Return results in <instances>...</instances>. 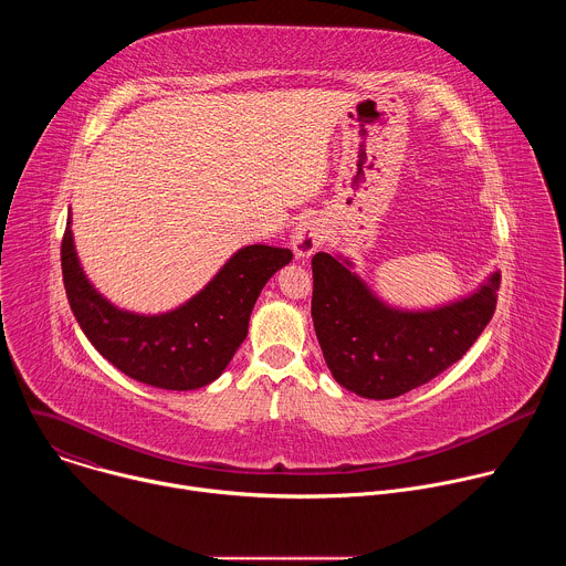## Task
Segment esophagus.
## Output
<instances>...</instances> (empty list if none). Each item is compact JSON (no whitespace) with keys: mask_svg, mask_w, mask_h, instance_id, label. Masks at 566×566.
Here are the masks:
<instances>
[{"mask_svg":"<svg viewBox=\"0 0 566 566\" xmlns=\"http://www.w3.org/2000/svg\"><path fill=\"white\" fill-rule=\"evenodd\" d=\"M322 239H325V228H322L319 219H302L295 226V232L291 237V247L293 253L297 258H311L315 253V249L322 244Z\"/></svg>","mask_w":566,"mask_h":566,"instance_id":"1","label":"esophagus"}]
</instances>
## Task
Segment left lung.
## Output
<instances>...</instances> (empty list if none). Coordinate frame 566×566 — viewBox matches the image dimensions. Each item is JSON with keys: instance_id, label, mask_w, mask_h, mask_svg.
I'll list each match as a JSON object with an SVG mask.
<instances>
[{"instance_id": "obj_1", "label": "left lung", "mask_w": 566, "mask_h": 566, "mask_svg": "<svg viewBox=\"0 0 566 566\" xmlns=\"http://www.w3.org/2000/svg\"><path fill=\"white\" fill-rule=\"evenodd\" d=\"M311 317L334 378L365 398H396L454 365L486 329L502 275L476 293L434 308L398 311L382 304L329 253H315Z\"/></svg>"}]
</instances>
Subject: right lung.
<instances>
[{
  "label": "right lung",
  "mask_w": 566,
  "mask_h": 566,
  "mask_svg": "<svg viewBox=\"0 0 566 566\" xmlns=\"http://www.w3.org/2000/svg\"><path fill=\"white\" fill-rule=\"evenodd\" d=\"M69 223L60 249L62 280L80 329L123 374L160 389L186 391L212 382L247 340L264 284L293 258L289 249L247 247L184 306L138 315L116 308L90 284L77 264Z\"/></svg>",
  "instance_id": "obj_1"
}]
</instances>
